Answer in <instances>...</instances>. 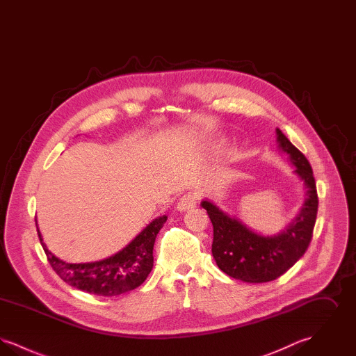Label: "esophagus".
<instances>
[{
	"label": "esophagus",
	"instance_id": "obj_1",
	"mask_svg": "<svg viewBox=\"0 0 356 356\" xmlns=\"http://www.w3.org/2000/svg\"><path fill=\"white\" fill-rule=\"evenodd\" d=\"M197 200H199V193H196V192L186 193V195L179 200L177 209H179L180 212H183V211H186V209H189V208H193V207H196Z\"/></svg>",
	"mask_w": 356,
	"mask_h": 356
}]
</instances>
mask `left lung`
Instances as JSON below:
<instances>
[{
	"instance_id": "left-lung-1",
	"label": "left lung",
	"mask_w": 356,
	"mask_h": 356,
	"mask_svg": "<svg viewBox=\"0 0 356 356\" xmlns=\"http://www.w3.org/2000/svg\"><path fill=\"white\" fill-rule=\"evenodd\" d=\"M276 136L279 148L289 154L291 164L296 167L295 173L307 189L302 211L286 231L275 236H261L211 202L202 203L213 225L212 254L218 267L247 283H267L286 273L305 254L318 215V192L308 160L280 129H276Z\"/></svg>"
}]
</instances>
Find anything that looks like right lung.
Segmentation results:
<instances>
[{
	"instance_id": "obj_1",
	"label": "right lung",
	"mask_w": 356,
	"mask_h": 356,
	"mask_svg": "<svg viewBox=\"0 0 356 356\" xmlns=\"http://www.w3.org/2000/svg\"><path fill=\"white\" fill-rule=\"evenodd\" d=\"M167 216H160L141 231L119 254L102 261L70 264L51 254L42 241L37 227L40 243L54 272L69 286L97 296H118L141 286L153 268V245Z\"/></svg>"
}]
</instances>
